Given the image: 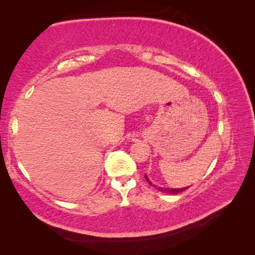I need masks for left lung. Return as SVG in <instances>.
<instances>
[{
  "label": "left lung",
  "mask_w": 255,
  "mask_h": 255,
  "mask_svg": "<svg viewBox=\"0 0 255 255\" xmlns=\"http://www.w3.org/2000/svg\"><path fill=\"white\" fill-rule=\"evenodd\" d=\"M145 179L147 180V182L149 183V184H152L153 187H156V185H154L152 182H150L149 181V179L147 178V175L145 174ZM189 187H187V188H180V189H169V188H162V187H156V189L157 190H159V191H162V192H165V193H171V195H176V193H180V192H182V191H184V190H187Z\"/></svg>",
  "instance_id": "obj_1"
}]
</instances>
